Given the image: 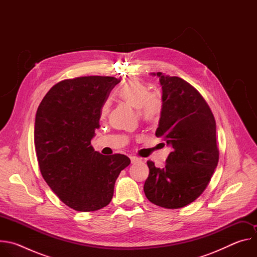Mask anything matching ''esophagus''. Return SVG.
I'll list each match as a JSON object with an SVG mask.
<instances>
[{
	"instance_id": "1",
	"label": "esophagus",
	"mask_w": 257,
	"mask_h": 257,
	"mask_svg": "<svg viewBox=\"0 0 257 257\" xmlns=\"http://www.w3.org/2000/svg\"><path fill=\"white\" fill-rule=\"evenodd\" d=\"M130 160H131V163H132V164H135V163L140 162V159L137 158V157H130Z\"/></svg>"
}]
</instances>
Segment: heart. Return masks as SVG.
<instances>
[{"mask_svg":"<svg viewBox=\"0 0 257 257\" xmlns=\"http://www.w3.org/2000/svg\"><path fill=\"white\" fill-rule=\"evenodd\" d=\"M118 96L128 105L137 109L138 117L145 123L154 124L158 121L161 111L162 101L156 93H150L149 87L138 80H131L120 87ZM107 105L103 104L100 109V116L107 114Z\"/></svg>","mask_w":257,"mask_h":257,"instance_id":"1","label":"heart"}]
</instances>
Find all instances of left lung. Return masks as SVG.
Returning a JSON list of instances; mask_svg holds the SVG:
<instances>
[{
  "mask_svg": "<svg viewBox=\"0 0 257 257\" xmlns=\"http://www.w3.org/2000/svg\"><path fill=\"white\" fill-rule=\"evenodd\" d=\"M157 75L163 88V107L156 136L173 151L164 169L148 161L150 174L143 190L156 205L181 208L202 194L217 166L215 120L205 99L191 84L162 72Z\"/></svg>",
  "mask_w": 257,
  "mask_h": 257,
  "instance_id": "left-lung-1",
  "label": "left lung"
}]
</instances>
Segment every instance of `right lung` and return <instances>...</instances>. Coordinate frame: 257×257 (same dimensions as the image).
Returning a JSON list of instances; mask_svg holds the SVG:
<instances>
[{"label": "right lung", "instance_id": "1", "mask_svg": "<svg viewBox=\"0 0 257 257\" xmlns=\"http://www.w3.org/2000/svg\"><path fill=\"white\" fill-rule=\"evenodd\" d=\"M119 82L111 76L62 80L36 112L34 146L42 176L60 200L77 211H95L111 202L115 182L130 164L124 155L102 156L91 145L100 109Z\"/></svg>", "mask_w": 257, "mask_h": 257}]
</instances>
